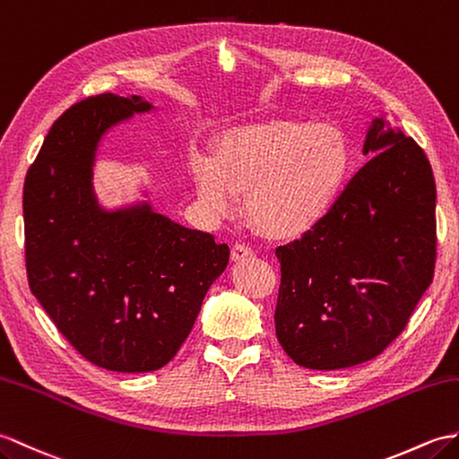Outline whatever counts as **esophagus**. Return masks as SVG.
<instances>
[{
  "mask_svg": "<svg viewBox=\"0 0 459 459\" xmlns=\"http://www.w3.org/2000/svg\"><path fill=\"white\" fill-rule=\"evenodd\" d=\"M252 255H254V250H252L250 247H247V244H240V242L232 244V248H230V258H232L234 262H240V260L252 258Z\"/></svg>",
  "mask_w": 459,
  "mask_h": 459,
  "instance_id": "obj_1",
  "label": "esophagus"
}]
</instances>
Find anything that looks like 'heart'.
<instances>
[{
	"instance_id": "1",
	"label": "heart",
	"mask_w": 459,
	"mask_h": 459,
	"mask_svg": "<svg viewBox=\"0 0 459 459\" xmlns=\"http://www.w3.org/2000/svg\"><path fill=\"white\" fill-rule=\"evenodd\" d=\"M351 162V144L338 126L278 119L222 134L215 158H191V178L211 215H232L237 194H247L252 225L287 240L328 215L348 184Z\"/></svg>"
}]
</instances>
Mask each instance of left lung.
<instances>
[{"mask_svg": "<svg viewBox=\"0 0 459 459\" xmlns=\"http://www.w3.org/2000/svg\"><path fill=\"white\" fill-rule=\"evenodd\" d=\"M351 178L318 225L275 248V334L308 369L374 359L429 290L436 265V184L422 148L376 119Z\"/></svg>", "mask_w": 459, "mask_h": 459, "instance_id": "obj_1", "label": "left lung"}]
</instances>
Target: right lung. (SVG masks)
Wrapping results in <instances>:
<instances>
[{"label":"right lung","mask_w":459,"mask_h":459,"mask_svg":"<svg viewBox=\"0 0 459 459\" xmlns=\"http://www.w3.org/2000/svg\"><path fill=\"white\" fill-rule=\"evenodd\" d=\"M151 109L115 93L72 105L23 187L30 291L85 359L121 374L160 369L178 354L230 254L151 205L108 212L95 204L91 166L103 133Z\"/></svg>","instance_id":"add662e5"}]
</instances>
